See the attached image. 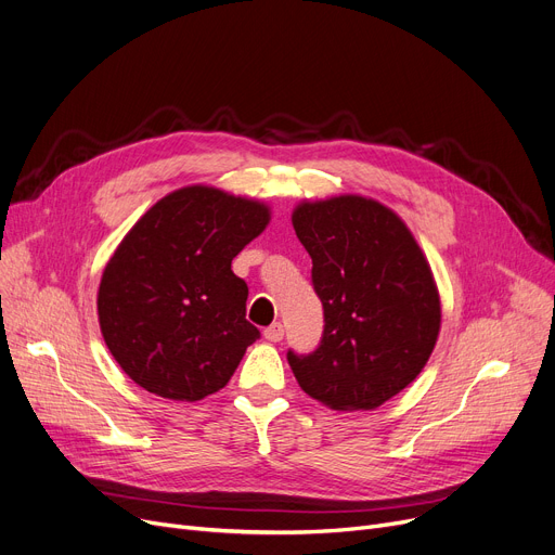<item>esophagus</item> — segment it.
Masks as SVG:
<instances>
[{
    "mask_svg": "<svg viewBox=\"0 0 555 555\" xmlns=\"http://www.w3.org/2000/svg\"><path fill=\"white\" fill-rule=\"evenodd\" d=\"M283 333H285V331H283V324L276 322V324H272L270 328L262 331V337H266L268 341H281V339H283Z\"/></svg>",
    "mask_w": 555,
    "mask_h": 555,
    "instance_id": "1",
    "label": "esophagus"
}]
</instances>
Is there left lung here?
<instances>
[{
    "label": "left lung",
    "mask_w": 555,
    "mask_h": 555,
    "mask_svg": "<svg viewBox=\"0 0 555 555\" xmlns=\"http://www.w3.org/2000/svg\"><path fill=\"white\" fill-rule=\"evenodd\" d=\"M297 238L312 258L324 337L287 353L299 387L335 412L385 404L425 369L441 331V297L404 220L364 195L301 199Z\"/></svg>",
    "instance_id": "left-lung-1"
}]
</instances>
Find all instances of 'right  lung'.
Returning a JSON list of instances; mask_svg holds the SVG:
<instances>
[{
	"label": "right lung",
	"instance_id": "right-lung-1",
	"mask_svg": "<svg viewBox=\"0 0 555 555\" xmlns=\"http://www.w3.org/2000/svg\"><path fill=\"white\" fill-rule=\"evenodd\" d=\"M266 202L191 184L157 199L101 276L99 326L141 389L195 402L220 391L258 328L231 260L270 224Z\"/></svg>",
	"mask_w": 555,
	"mask_h": 555
}]
</instances>
